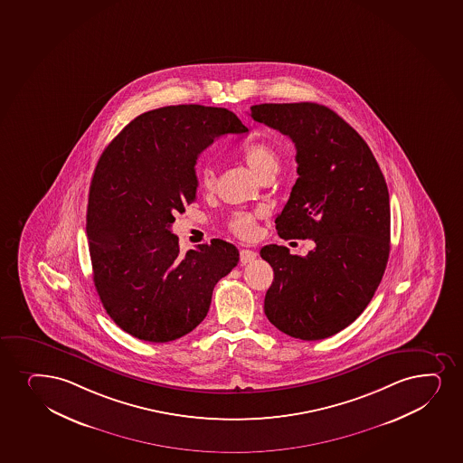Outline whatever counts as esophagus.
I'll list each match as a JSON object with an SVG mask.
<instances>
[{"instance_id":"34e87169","label":"esophagus","mask_w":463,"mask_h":463,"mask_svg":"<svg viewBox=\"0 0 463 463\" xmlns=\"http://www.w3.org/2000/svg\"><path fill=\"white\" fill-rule=\"evenodd\" d=\"M257 252L252 250H240V263L241 265H246V263H250L252 260H256Z\"/></svg>"}]
</instances>
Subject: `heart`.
Instances as JSON below:
<instances>
[{"label": "heart", "mask_w": 463, "mask_h": 463, "mask_svg": "<svg viewBox=\"0 0 463 463\" xmlns=\"http://www.w3.org/2000/svg\"><path fill=\"white\" fill-rule=\"evenodd\" d=\"M241 156L260 178L268 172L278 170L280 163L278 150L267 142H254L246 146L241 150ZM215 181H217V174L213 165H203L202 169L198 170V185L202 191H213ZM228 228L241 239H250L256 234V215L250 213H234L229 217Z\"/></svg>", "instance_id": "heart-1"}]
</instances>
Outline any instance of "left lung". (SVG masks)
I'll list each match as a JSON object with an SVG mask.
<instances>
[{
	"label": "left lung",
	"mask_w": 463,
	"mask_h": 463,
	"mask_svg": "<svg viewBox=\"0 0 463 463\" xmlns=\"http://www.w3.org/2000/svg\"><path fill=\"white\" fill-rule=\"evenodd\" d=\"M250 116L296 146L299 178L276 218L279 237L316 243L305 257L285 246L261 248L274 271L265 315L285 335L326 339L364 311L386 269V180L364 139L324 105H254Z\"/></svg>",
	"instance_id": "1"
}]
</instances>
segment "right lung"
<instances>
[{"mask_svg": "<svg viewBox=\"0 0 463 463\" xmlns=\"http://www.w3.org/2000/svg\"><path fill=\"white\" fill-rule=\"evenodd\" d=\"M229 133H248L229 109L170 105L131 120L99 159L87 211L93 280L131 336L169 343L191 333L239 263V250L220 239L181 254L170 231L196 200L198 155Z\"/></svg>", "mask_w": 463, "mask_h": 463, "instance_id": "add662e5", "label": "right lung"}]
</instances>
